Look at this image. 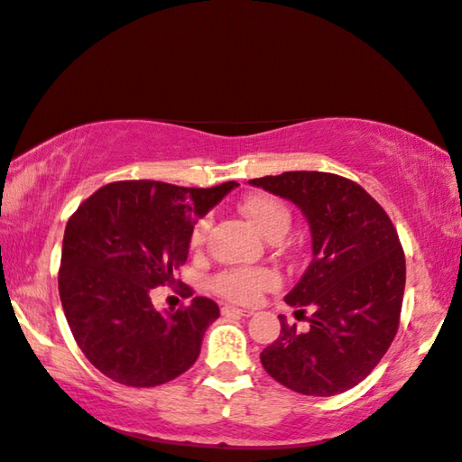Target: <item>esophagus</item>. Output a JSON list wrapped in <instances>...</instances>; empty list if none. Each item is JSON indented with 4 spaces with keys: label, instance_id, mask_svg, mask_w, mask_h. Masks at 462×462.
<instances>
[{
    "label": "esophagus",
    "instance_id": "obj_1",
    "mask_svg": "<svg viewBox=\"0 0 462 462\" xmlns=\"http://www.w3.org/2000/svg\"><path fill=\"white\" fill-rule=\"evenodd\" d=\"M221 312L223 314H237V316H251V314H254L249 309H237V306H229V304H225L223 309H221Z\"/></svg>",
    "mask_w": 462,
    "mask_h": 462
}]
</instances>
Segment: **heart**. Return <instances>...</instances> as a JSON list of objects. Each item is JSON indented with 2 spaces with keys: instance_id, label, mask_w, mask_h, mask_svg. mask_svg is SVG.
<instances>
[{
  "instance_id": "1",
  "label": "heart",
  "mask_w": 462,
  "mask_h": 462,
  "mask_svg": "<svg viewBox=\"0 0 462 462\" xmlns=\"http://www.w3.org/2000/svg\"><path fill=\"white\" fill-rule=\"evenodd\" d=\"M243 213L266 237L274 233H286L291 225V211L286 205L273 196H253L243 203ZM209 229V219H199L191 231V245L198 247L205 241ZM281 284V276L264 266L253 269H229L215 276L211 286L219 296L233 302L251 304L266 291H273Z\"/></svg>"
}]
</instances>
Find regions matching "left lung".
I'll list each match as a JSON object with an SVG mask.
<instances>
[{
    "label": "left lung",
    "mask_w": 462,
    "mask_h": 462,
    "mask_svg": "<svg viewBox=\"0 0 462 462\" xmlns=\"http://www.w3.org/2000/svg\"><path fill=\"white\" fill-rule=\"evenodd\" d=\"M292 201L310 225L312 261L286 304L312 310L310 330L281 318V336L261 352L271 377L302 395L330 397L357 385L397 334L405 254L392 219L356 181L326 171L249 180Z\"/></svg>",
    "instance_id": "1"
}]
</instances>
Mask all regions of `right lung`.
Masks as SVG:
<instances>
[{"instance_id":"obj_1","label":"right lung","mask_w":462,"mask_h":462,"mask_svg":"<svg viewBox=\"0 0 462 462\" xmlns=\"http://www.w3.org/2000/svg\"><path fill=\"white\" fill-rule=\"evenodd\" d=\"M237 186L115 181L70 215L60 304L87 360L112 382L153 387L196 364L219 306L196 296L188 309L160 312L150 291L176 282L173 271L188 261L193 225Z\"/></svg>"}]
</instances>
